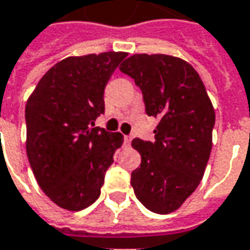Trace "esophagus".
<instances>
[{"mask_svg":"<svg viewBox=\"0 0 250 250\" xmlns=\"http://www.w3.org/2000/svg\"><path fill=\"white\" fill-rule=\"evenodd\" d=\"M125 145H127V146L130 145V143H131V137H130V135H125Z\"/></svg>","mask_w":250,"mask_h":250,"instance_id":"obj_1","label":"esophagus"}]
</instances>
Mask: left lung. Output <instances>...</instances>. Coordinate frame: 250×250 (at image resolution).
I'll use <instances>...</instances> for the list:
<instances>
[{
    "label": "left lung",
    "mask_w": 250,
    "mask_h": 250,
    "mask_svg": "<svg viewBox=\"0 0 250 250\" xmlns=\"http://www.w3.org/2000/svg\"><path fill=\"white\" fill-rule=\"evenodd\" d=\"M120 71L141 88L146 113L160 120L154 142L135 138L142 162L131 173L138 200L157 214L179 208L203 179L215 111L198 71L165 54H134Z\"/></svg>",
    "instance_id": "1"
}]
</instances>
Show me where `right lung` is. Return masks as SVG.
<instances>
[{"label":"right lung","mask_w":250,"mask_h":250,"mask_svg":"<svg viewBox=\"0 0 250 250\" xmlns=\"http://www.w3.org/2000/svg\"><path fill=\"white\" fill-rule=\"evenodd\" d=\"M125 57L108 51L62 59L27 101L28 161L40 188L64 210H83L99 199L123 143L120 132L92 125L104 113L105 85Z\"/></svg>","instance_id":"1"}]
</instances>
